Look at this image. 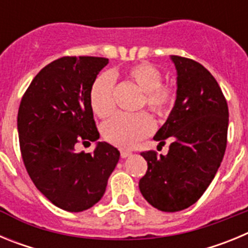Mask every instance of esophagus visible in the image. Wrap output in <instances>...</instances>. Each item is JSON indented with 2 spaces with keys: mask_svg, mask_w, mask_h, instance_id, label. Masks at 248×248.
Instances as JSON below:
<instances>
[{
  "mask_svg": "<svg viewBox=\"0 0 248 248\" xmlns=\"http://www.w3.org/2000/svg\"><path fill=\"white\" fill-rule=\"evenodd\" d=\"M129 155H131L130 151H126V150L120 151V156H122V157H128Z\"/></svg>",
  "mask_w": 248,
  "mask_h": 248,
  "instance_id": "34e87169",
  "label": "esophagus"
}]
</instances>
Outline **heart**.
<instances>
[{
    "label": "heart",
    "mask_w": 248,
    "mask_h": 248,
    "mask_svg": "<svg viewBox=\"0 0 248 248\" xmlns=\"http://www.w3.org/2000/svg\"><path fill=\"white\" fill-rule=\"evenodd\" d=\"M125 79L143 92L139 108H146L163 118L171 110L176 99L172 85L161 82V73L150 63H138L125 71ZM91 107L99 118L109 117L115 109L114 79L110 74L97 77L89 93ZM154 130V122L146 113L134 115L117 114L102 125V134L107 141L123 149H130L145 139Z\"/></svg>",
    "instance_id": "obj_1"
}]
</instances>
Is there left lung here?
<instances>
[{
  "mask_svg": "<svg viewBox=\"0 0 248 248\" xmlns=\"http://www.w3.org/2000/svg\"><path fill=\"white\" fill-rule=\"evenodd\" d=\"M177 72L176 100L154 140L166 155L143 151L148 170L139 181L141 195L155 209L176 212L194 205L217 172L225 155L229 107L220 85L200 63L171 56Z\"/></svg>",
  "mask_w": 248,
  "mask_h": 248,
  "instance_id": "8db88e82",
  "label": "left lung"
}]
</instances>
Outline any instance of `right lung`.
<instances>
[{
  "label": "right lung",
  "mask_w": 248,
  "mask_h": 248,
  "mask_svg": "<svg viewBox=\"0 0 248 248\" xmlns=\"http://www.w3.org/2000/svg\"><path fill=\"white\" fill-rule=\"evenodd\" d=\"M102 57H62L39 71L22 97L17 117L19 148L37 189L59 209L88 210L103 198L119 161L117 148L98 141L93 153L77 143L99 139L89 93L108 64Z\"/></svg>",
  "instance_id": "1"
}]
</instances>
